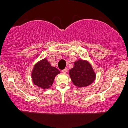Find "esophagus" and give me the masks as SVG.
<instances>
[{
  "instance_id": "esophagus-1",
  "label": "esophagus",
  "mask_w": 128,
  "mask_h": 128,
  "mask_svg": "<svg viewBox=\"0 0 128 128\" xmlns=\"http://www.w3.org/2000/svg\"><path fill=\"white\" fill-rule=\"evenodd\" d=\"M68 68H66V69H64V70H62V72L63 73H64V74H66L67 72H68Z\"/></svg>"
}]
</instances>
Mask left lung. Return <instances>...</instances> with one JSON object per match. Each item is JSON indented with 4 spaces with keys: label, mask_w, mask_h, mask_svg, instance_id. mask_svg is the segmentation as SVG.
Segmentation results:
<instances>
[{
    "label": "left lung",
    "mask_w": 128,
    "mask_h": 128,
    "mask_svg": "<svg viewBox=\"0 0 128 128\" xmlns=\"http://www.w3.org/2000/svg\"><path fill=\"white\" fill-rule=\"evenodd\" d=\"M69 75L74 85L78 88L90 86L96 78V74L91 64L82 59L75 62L74 68L69 70Z\"/></svg>",
    "instance_id": "left-lung-1"
}]
</instances>
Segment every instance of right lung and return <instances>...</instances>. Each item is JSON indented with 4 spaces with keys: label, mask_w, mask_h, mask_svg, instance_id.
Instances as JSON below:
<instances>
[{
    "label": "right lung",
    "mask_w": 128,
    "mask_h": 128,
    "mask_svg": "<svg viewBox=\"0 0 128 128\" xmlns=\"http://www.w3.org/2000/svg\"><path fill=\"white\" fill-rule=\"evenodd\" d=\"M60 71L51 66L47 59L40 60L35 64L32 72V78L35 86L46 90L53 84L55 77Z\"/></svg>",
    "instance_id": "add662e5"
}]
</instances>
